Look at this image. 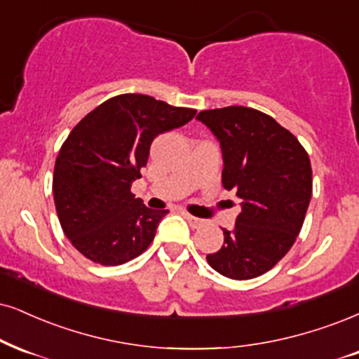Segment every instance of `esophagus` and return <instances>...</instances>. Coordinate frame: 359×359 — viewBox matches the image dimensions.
Masks as SVG:
<instances>
[{
	"label": "esophagus",
	"mask_w": 359,
	"mask_h": 359,
	"mask_svg": "<svg viewBox=\"0 0 359 359\" xmlns=\"http://www.w3.org/2000/svg\"><path fill=\"white\" fill-rule=\"evenodd\" d=\"M184 218H187V221L189 223V226L191 228H201L203 224H205V221L196 218V216H191V215H184Z\"/></svg>",
	"instance_id": "34e87169"
}]
</instances>
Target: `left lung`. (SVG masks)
<instances>
[{
    "mask_svg": "<svg viewBox=\"0 0 359 359\" xmlns=\"http://www.w3.org/2000/svg\"><path fill=\"white\" fill-rule=\"evenodd\" d=\"M219 141L223 187L234 189L241 213L224 229L210 266L231 280L266 273L291 250L313 191L311 163L276 119L246 106L206 109L196 116Z\"/></svg>",
    "mask_w": 359,
    "mask_h": 359,
    "instance_id": "left-lung-1",
    "label": "left lung"
}]
</instances>
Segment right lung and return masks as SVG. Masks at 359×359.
Instances as JSON below:
<instances>
[{
	"instance_id": "add662e5",
	"label": "right lung",
	"mask_w": 359,
	"mask_h": 359,
	"mask_svg": "<svg viewBox=\"0 0 359 359\" xmlns=\"http://www.w3.org/2000/svg\"><path fill=\"white\" fill-rule=\"evenodd\" d=\"M196 109L148 95H119L88 113L61 146L53 176L61 228L83 256L123 264L151 245L168 210H151L131 193L161 133L191 121Z\"/></svg>"
}]
</instances>
